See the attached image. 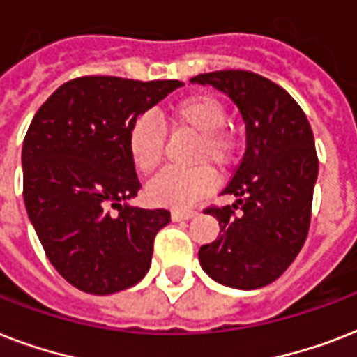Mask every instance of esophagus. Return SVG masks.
<instances>
[{"label": "esophagus", "instance_id": "esophagus-1", "mask_svg": "<svg viewBox=\"0 0 357 357\" xmlns=\"http://www.w3.org/2000/svg\"><path fill=\"white\" fill-rule=\"evenodd\" d=\"M196 215H198L196 211H172V220H189Z\"/></svg>", "mask_w": 357, "mask_h": 357}]
</instances>
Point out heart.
I'll return each instance as SVG.
<instances>
[{
    "mask_svg": "<svg viewBox=\"0 0 357 357\" xmlns=\"http://www.w3.org/2000/svg\"><path fill=\"white\" fill-rule=\"evenodd\" d=\"M228 109L213 94H190L165 113V122L176 131L196 135L190 151V170H165L148 185V198L155 206L187 209L211 195L215 178L211 168L222 172L231 167L238 148L234 129L226 126ZM165 126L151 114H140L128 131V150L135 168L142 174L153 172L165 153Z\"/></svg>",
    "mask_w": 357,
    "mask_h": 357,
    "instance_id": "obj_1",
    "label": "heart"
}]
</instances>
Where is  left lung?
<instances>
[{
    "mask_svg": "<svg viewBox=\"0 0 357 357\" xmlns=\"http://www.w3.org/2000/svg\"><path fill=\"white\" fill-rule=\"evenodd\" d=\"M226 92L246 123V151L222 190L231 206H209L220 235L198 252L202 268L234 289H259L285 272L310 231L319 172L304 111L285 89L248 70L192 77Z\"/></svg>",
    "mask_w": 357,
    "mask_h": 357,
    "instance_id": "left-lung-1",
    "label": "left lung"
}]
</instances>
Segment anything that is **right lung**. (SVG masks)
I'll use <instances>...</instances> for the list:
<instances>
[{
    "mask_svg": "<svg viewBox=\"0 0 357 357\" xmlns=\"http://www.w3.org/2000/svg\"><path fill=\"white\" fill-rule=\"evenodd\" d=\"M178 86V79L75 77L42 103L25 133V209L47 259L83 293H119L150 268L170 211L122 206L140 189L128 131Z\"/></svg>",
    "mask_w": 357,
    "mask_h": 357,
    "instance_id": "add662e5",
    "label": "right lung"
}]
</instances>
